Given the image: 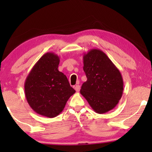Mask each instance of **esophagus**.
I'll list each match as a JSON object with an SVG mask.
<instances>
[{"label": "esophagus", "instance_id": "34e87169", "mask_svg": "<svg viewBox=\"0 0 152 152\" xmlns=\"http://www.w3.org/2000/svg\"><path fill=\"white\" fill-rule=\"evenodd\" d=\"M75 90L77 92H79V91H80V85H76V86H75Z\"/></svg>", "mask_w": 152, "mask_h": 152}]
</instances>
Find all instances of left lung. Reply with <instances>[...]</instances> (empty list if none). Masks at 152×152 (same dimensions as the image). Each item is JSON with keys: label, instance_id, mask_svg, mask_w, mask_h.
<instances>
[{"label": "left lung", "instance_id": "8db88e82", "mask_svg": "<svg viewBox=\"0 0 152 152\" xmlns=\"http://www.w3.org/2000/svg\"><path fill=\"white\" fill-rule=\"evenodd\" d=\"M87 80L80 93L95 112L102 114L115 107L123 93V80L118 68L103 51L91 49L83 56Z\"/></svg>", "mask_w": 152, "mask_h": 152}]
</instances>
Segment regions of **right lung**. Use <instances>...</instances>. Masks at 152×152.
Wrapping results in <instances>:
<instances>
[{
    "instance_id": "obj_1",
    "label": "right lung",
    "mask_w": 152,
    "mask_h": 152,
    "mask_svg": "<svg viewBox=\"0 0 152 152\" xmlns=\"http://www.w3.org/2000/svg\"><path fill=\"white\" fill-rule=\"evenodd\" d=\"M59 61L55 53L44 54L25 82L29 105L37 113L47 118H55L61 113L68 99L75 93L66 76L58 70Z\"/></svg>"
}]
</instances>
